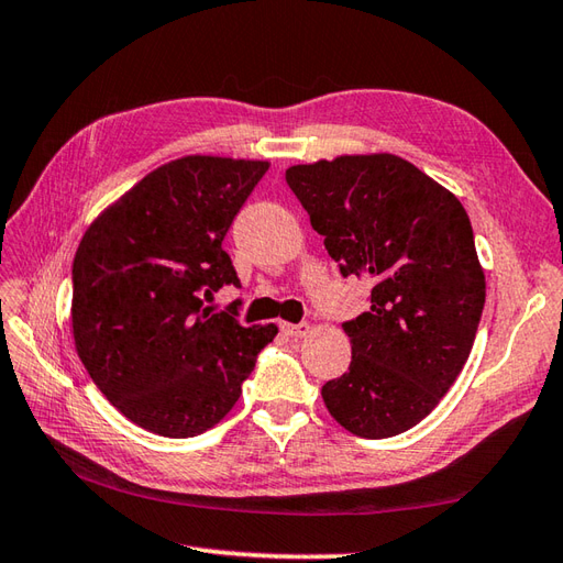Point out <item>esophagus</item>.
I'll return each mask as SVG.
<instances>
[{
  "instance_id": "1",
  "label": "esophagus",
  "mask_w": 563,
  "mask_h": 563,
  "mask_svg": "<svg viewBox=\"0 0 563 563\" xmlns=\"http://www.w3.org/2000/svg\"><path fill=\"white\" fill-rule=\"evenodd\" d=\"M280 331L290 338H305L309 333V323H280Z\"/></svg>"
}]
</instances>
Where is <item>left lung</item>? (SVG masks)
Returning a JSON list of instances; mask_svg holds the SVG:
<instances>
[{
  "instance_id": "obj_1",
  "label": "left lung",
  "mask_w": 563,
  "mask_h": 563,
  "mask_svg": "<svg viewBox=\"0 0 563 563\" xmlns=\"http://www.w3.org/2000/svg\"><path fill=\"white\" fill-rule=\"evenodd\" d=\"M287 185L341 273L369 278L372 307L343 329L350 369L323 384L333 420L362 439L402 434L463 372L485 271L463 203L390 153L292 165Z\"/></svg>"
}]
</instances>
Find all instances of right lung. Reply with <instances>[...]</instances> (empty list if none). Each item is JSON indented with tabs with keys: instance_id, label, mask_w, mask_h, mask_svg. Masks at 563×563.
Wrapping results in <instances>:
<instances>
[{
	"instance_id": "add662e5",
	"label": "right lung",
	"mask_w": 563,
	"mask_h": 563,
	"mask_svg": "<svg viewBox=\"0 0 563 563\" xmlns=\"http://www.w3.org/2000/svg\"><path fill=\"white\" fill-rule=\"evenodd\" d=\"M266 169L268 161L218 155L165 163L78 244L76 352L102 396L153 434L189 439L216 427L278 333L203 307L222 285L240 287L222 240Z\"/></svg>"
}]
</instances>
